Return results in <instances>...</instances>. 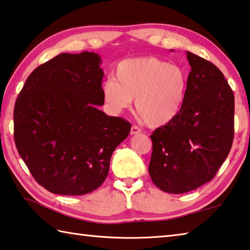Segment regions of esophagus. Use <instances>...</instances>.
I'll use <instances>...</instances> for the list:
<instances>
[{"mask_svg":"<svg viewBox=\"0 0 250 250\" xmlns=\"http://www.w3.org/2000/svg\"><path fill=\"white\" fill-rule=\"evenodd\" d=\"M130 133L132 134V135H134V134H139V133H141V129L139 128L138 125H132V126H131V131H130Z\"/></svg>","mask_w":250,"mask_h":250,"instance_id":"esophagus-1","label":"esophagus"}]
</instances>
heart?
<instances>
[{"instance_id":"b5f03b06","label":"heart","mask_w":250,"mask_h":250,"mask_svg":"<svg viewBox=\"0 0 250 250\" xmlns=\"http://www.w3.org/2000/svg\"><path fill=\"white\" fill-rule=\"evenodd\" d=\"M188 75L184 69L154 57L125 59L117 66L116 80L103 86L104 101L120 112L135 99V112L147 125L170 124L184 106Z\"/></svg>"}]
</instances>
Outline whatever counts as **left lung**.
I'll use <instances>...</instances> for the list:
<instances>
[{"label":"left lung","mask_w":250,"mask_h":250,"mask_svg":"<svg viewBox=\"0 0 250 250\" xmlns=\"http://www.w3.org/2000/svg\"><path fill=\"white\" fill-rule=\"evenodd\" d=\"M191 71L184 106L170 124L151 135L148 172L157 188L186 193L208 183L234 140V94L217 67L189 51Z\"/></svg>","instance_id":"obj_1"}]
</instances>
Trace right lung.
<instances>
[{"instance_id": "right-lung-1", "label": "right lung", "mask_w": 250, "mask_h": 250, "mask_svg": "<svg viewBox=\"0 0 250 250\" xmlns=\"http://www.w3.org/2000/svg\"><path fill=\"white\" fill-rule=\"evenodd\" d=\"M97 53H61L31 72L14 107V140L35 180L48 191L83 196L101 187L112 152L131 125L104 105Z\"/></svg>"}]
</instances>
